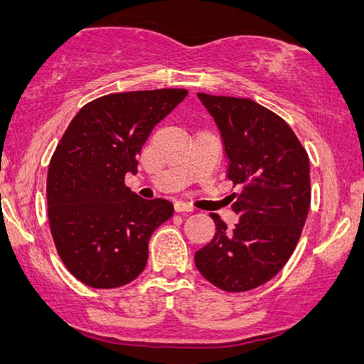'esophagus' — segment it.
<instances>
[{"label": "esophagus", "instance_id": "34e87169", "mask_svg": "<svg viewBox=\"0 0 364 364\" xmlns=\"http://www.w3.org/2000/svg\"><path fill=\"white\" fill-rule=\"evenodd\" d=\"M173 207H176V212H193V207L191 203L183 202V200H177L173 203Z\"/></svg>", "mask_w": 364, "mask_h": 364}]
</instances>
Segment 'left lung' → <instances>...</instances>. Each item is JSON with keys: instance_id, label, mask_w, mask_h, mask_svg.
Wrapping results in <instances>:
<instances>
[{"instance_id": "1", "label": "left lung", "mask_w": 364, "mask_h": 364, "mask_svg": "<svg viewBox=\"0 0 364 364\" xmlns=\"http://www.w3.org/2000/svg\"><path fill=\"white\" fill-rule=\"evenodd\" d=\"M220 131L228 159L233 212L227 228L217 213L215 235L196 252V267L225 291H248L272 280L295 250L311 202L310 161L291 127L252 99L197 94Z\"/></svg>"}]
</instances>
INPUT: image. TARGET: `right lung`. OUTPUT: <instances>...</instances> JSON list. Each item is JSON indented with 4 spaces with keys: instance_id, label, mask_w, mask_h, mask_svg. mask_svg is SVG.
Masks as SVG:
<instances>
[{
    "instance_id": "add662e5",
    "label": "right lung",
    "mask_w": 364,
    "mask_h": 364,
    "mask_svg": "<svg viewBox=\"0 0 364 364\" xmlns=\"http://www.w3.org/2000/svg\"><path fill=\"white\" fill-rule=\"evenodd\" d=\"M186 89L116 92L87 102L69 124L48 168V218L58 255L79 282L117 288L146 268L154 230L172 217L164 198L126 187L152 129Z\"/></svg>"
}]
</instances>
